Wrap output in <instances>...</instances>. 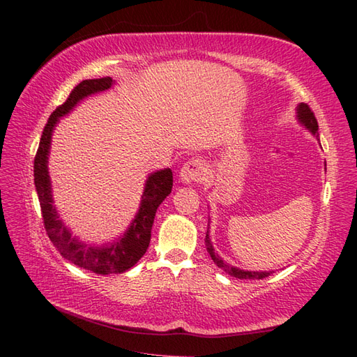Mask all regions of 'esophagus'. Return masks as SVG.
<instances>
[{"mask_svg":"<svg viewBox=\"0 0 357 357\" xmlns=\"http://www.w3.org/2000/svg\"><path fill=\"white\" fill-rule=\"evenodd\" d=\"M207 169L199 159H192L183 165V169L179 172V178L183 183L185 184H192V183H201V181L206 179Z\"/></svg>","mask_w":357,"mask_h":357,"instance_id":"obj_1","label":"esophagus"}]
</instances>
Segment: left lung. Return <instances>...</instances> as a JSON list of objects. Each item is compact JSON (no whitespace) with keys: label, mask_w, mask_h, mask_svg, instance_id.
<instances>
[{"label":"left lung","mask_w":357,"mask_h":357,"mask_svg":"<svg viewBox=\"0 0 357 357\" xmlns=\"http://www.w3.org/2000/svg\"><path fill=\"white\" fill-rule=\"evenodd\" d=\"M296 118H298L299 124L304 126L307 130L312 133L313 136H316V138H319V133H317V128H319V126H317V121L314 118V113L310 110V107L307 104L301 102L298 107H296ZM210 224V221H208ZM206 245H207V252L210 255L211 259H213V262L218 265L219 268H222L225 273H229L230 276L233 278H238V279H264L270 276L273 271H248V270H241L238 267H233V265L230 264H225L221 257L218 256V253L215 252L213 245H211V241H210V234H208V229H207V234H206Z\"/></svg>","instance_id":"obj_1"}]
</instances>
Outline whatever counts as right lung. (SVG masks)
<instances>
[{"label": "right lung", "instance_id": "1", "mask_svg": "<svg viewBox=\"0 0 357 357\" xmlns=\"http://www.w3.org/2000/svg\"><path fill=\"white\" fill-rule=\"evenodd\" d=\"M113 84H115V81L110 77L84 79L79 82L72 90L66 102L59 105L50 115L43 130L40 147H38L33 162L35 187L38 199H40L44 227L50 241L67 261L81 268L93 271L96 275L124 273L141 259L150 244L151 225H153L156 210L172 193L173 187V174L170 169L150 173L146 185H144L139 210L132 224L128 225L124 234L102 245H90L79 241L77 236H72V231L67 229L63 219L59 218L56 207L53 206L52 183L47 167L53 130L59 123V118L69 115L79 101L87 96L105 92V90L112 89Z\"/></svg>", "mask_w": 357, "mask_h": 357}]
</instances>
